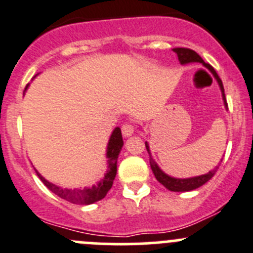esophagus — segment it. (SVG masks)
<instances>
[{
  "label": "esophagus",
  "instance_id": "34e87169",
  "mask_svg": "<svg viewBox=\"0 0 253 253\" xmlns=\"http://www.w3.org/2000/svg\"><path fill=\"white\" fill-rule=\"evenodd\" d=\"M121 129H122V134H124V137L132 136L134 132V127L129 124H125L124 126H122Z\"/></svg>",
  "mask_w": 253,
  "mask_h": 253
}]
</instances>
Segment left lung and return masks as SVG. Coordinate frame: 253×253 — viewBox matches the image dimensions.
<instances>
[{
	"label": "left lung",
	"mask_w": 253,
	"mask_h": 253,
	"mask_svg": "<svg viewBox=\"0 0 253 253\" xmlns=\"http://www.w3.org/2000/svg\"><path fill=\"white\" fill-rule=\"evenodd\" d=\"M173 51L178 55L179 63H180L181 65L189 64V63H202L207 69L210 70V73L214 75L217 84H219L220 90H221L222 100H224V106L225 109L227 110V102H226V97H225L222 82L219 78V75L216 74V72L214 70V68H212L210 64H208V63H205V61L202 59V56H200L197 51L192 50V49L174 48ZM146 148L149 154V164H151V168H152V171H153L154 176H156V179L162 184V185L166 186V188L168 189V190H170V192H190V190H194V189L200 188V186L204 185L205 183H208V181L214 176L215 171H216L215 169H212V170L207 171V174L192 176V178H174V176H170L167 173H164V171L159 168L158 164L154 162V159L152 158L151 156V151H149V146L147 142H146Z\"/></svg>",
	"instance_id": "1"
}]
</instances>
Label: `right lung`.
Returning <instances> with one entry per match:
<instances>
[{"instance_id":"add662e5","label":"right lung","mask_w":253,"mask_h":253,"mask_svg":"<svg viewBox=\"0 0 253 253\" xmlns=\"http://www.w3.org/2000/svg\"><path fill=\"white\" fill-rule=\"evenodd\" d=\"M38 75V74H37ZM36 75V77H37ZM27 89V87H26ZM122 146H124V139H122L121 129L120 127L112 131L111 136H110L109 143H107L106 148V158H107V171L104 175V178L96 184L92 185L91 188H84V189H68L61 188V186L55 185V184L50 183L46 180L44 176L41 175L38 170H36L37 175L39 176L44 185L53 192L54 194L58 195L61 199L67 200V202L73 203V204L79 205H90L92 203H96L99 200L104 199L106 197L107 192L111 189L112 183L115 180V176L117 173V158L121 152Z\"/></svg>"}]
</instances>
